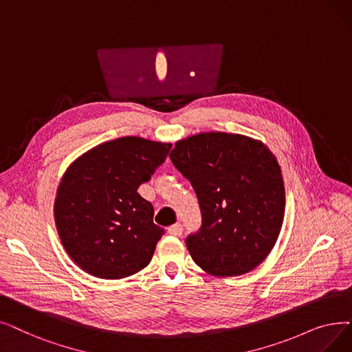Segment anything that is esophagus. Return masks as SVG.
Segmentation results:
<instances>
[{
	"label": "esophagus",
	"instance_id": "esophagus-1",
	"mask_svg": "<svg viewBox=\"0 0 352 352\" xmlns=\"http://www.w3.org/2000/svg\"><path fill=\"white\" fill-rule=\"evenodd\" d=\"M168 233L171 236H181L182 234V226L179 223L173 224L171 227H168Z\"/></svg>",
	"mask_w": 352,
	"mask_h": 352
}]
</instances>
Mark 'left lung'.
<instances>
[{"instance_id":"obj_1","label":"left lung","mask_w":352,"mask_h":352,"mask_svg":"<svg viewBox=\"0 0 352 352\" xmlns=\"http://www.w3.org/2000/svg\"><path fill=\"white\" fill-rule=\"evenodd\" d=\"M200 201L203 226L187 239L192 261L212 276L249 273L269 256L285 217L280 165L258 140L201 132L170 154Z\"/></svg>"}]
</instances>
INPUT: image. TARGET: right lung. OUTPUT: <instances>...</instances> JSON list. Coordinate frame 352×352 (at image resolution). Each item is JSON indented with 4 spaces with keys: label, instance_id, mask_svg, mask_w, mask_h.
I'll return each mask as SVG.
<instances>
[{
    "label": "right lung",
    "instance_id": "right-lung-1",
    "mask_svg": "<svg viewBox=\"0 0 352 352\" xmlns=\"http://www.w3.org/2000/svg\"><path fill=\"white\" fill-rule=\"evenodd\" d=\"M171 144L124 136L76 158L58 182L54 223L72 261L100 279H122L146 267L164 228L138 194L165 161Z\"/></svg>",
    "mask_w": 352,
    "mask_h": 352
}]
</instances>
